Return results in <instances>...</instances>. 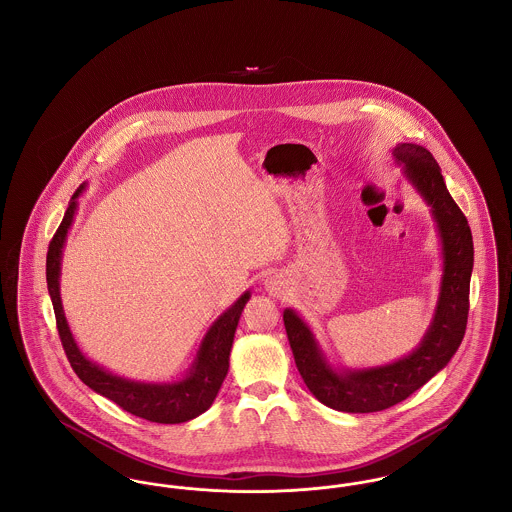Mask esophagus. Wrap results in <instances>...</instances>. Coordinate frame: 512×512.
Returning <instances> with one entry per match:
<instances>
[{
  "label": "esophagus",
  "instance_id": "esophagus-1",
  "mask_svg": "<svg viewBox=\"0 0 512 512\" xmlns=\"http://www.w3.org/2000/svg\"><path fill=\"white\" fill-rule=\"evenodd\" d=\"M286 286H288V282H286V278L282 274H270V276H267V280H265L267 292L270 295H276V297L284 293Z\"/></svg>",
  "mask_w": 512,
  "mask_h": 512
}]
</instances>
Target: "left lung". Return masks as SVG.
<instances>
[{"instance_id":"1","label":"left lung","mask_w":512,"mask_h":512,"mask_svg":"<svg viewBox=\"0 0 512 512\" xmlns=\"http://www.w3.org/2000/svg\"><path fill=\"white\" fill-rule=\"evenodd\" d=\"M393 157L414 190L428 203L441 244L443 274L438 305L424 338L409 355L390 365L334 368L307 322L293 309L284 311L286 334L305 386L322 405L343 413H376L407 399L447 366L466 330L474 267L468 220L447 192L441 169L426 147L397 144Z\"/></svg>"}]
</instances>
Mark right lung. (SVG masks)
<instances>
[{
  "instance_id": "add662e5",
  "label": "right lung",
  "mask_w": 512,
  "mask_h": 512,
  "mask_svg": "<svg viewBox=\"0 0 512 512\" xmlns=\"http://www.w3.org/2000/svg\"><path fill=\"white\" fill-rule=\"evenodd\" d=\"M84 190H86V184H82L71 197L65 217L61 220L53 240L49 242L48 259H46L49 297L53 303L59 338L67 353V359L73 366L76 376L88 388L111 399L126 413L146 418L149 422H159V424L188 422L195 416L205 413L213 405L219 393L220 386L228 374L230 349L238 328V320L242 317V311L251 297V292L247 290L242 293L238 301L232 307H228L211 324L205 338L199 343L194 363L188 368L186 376L176 382H136V380L117 376L105 370L103 366L92 363L74 341L73 332L69 328V322L63 311L61 292H59L63 245L67 240V234L78 207L76 199Z\"/></svg>"
}]
</instances>
